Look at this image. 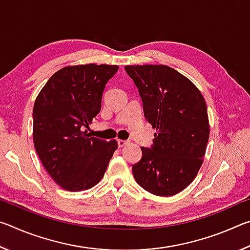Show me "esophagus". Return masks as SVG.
<instances>
[{"instance_id": "esophagus-1", "label": "esophagus", "mask_w": 250, "mask_h": 250, "mask_svg": "<svg viewBox=\"0 0 250 250\" xmlns=\"http://www.w3.org/2000/svg\"><path fill=\"white\" fill-rule=\"evenodd\" d=\"M126 145H128V141L120 140V139H119V140H118V146H119V147H124Z\"/></svg>"}]
</instances>
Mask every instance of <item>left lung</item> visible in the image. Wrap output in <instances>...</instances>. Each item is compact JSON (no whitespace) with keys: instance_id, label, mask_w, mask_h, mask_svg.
Here are the masks:
<instances>
[{"instance_id":"8db88e82","label":"left lung","mask_w":250,"mask_h":250,"mask_svg":"<svg viewBox=\"0 0 250 250\" xmlns=\"http://www.w3.org/2000/svg\"><path fill=\"white\" fill-rule=\"evenodd\" d=\"M143 103L145 117L156 129L153 145L141 147L132 166L137 183L151 194L172 196L197 175L209 137L204 97L191 80L166 65L125 66Z\"/></svg>"}]
</instances>
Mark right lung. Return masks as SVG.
<instances>
[{"label": "right lung", "mask_w": 250, "mask_h": 250, "mask_svg": "<svg viewBox=\"0 0 250 250\" xmlns=\"http://www.w3.org/2000/svg\"><path fill=\"white\" fill-rule=\"evenodd\" d=\"M117 65L67 66L48 79L33 109L34 146L52 179L66 191L91 188L104 175L116 140L87 132Z\"/></svg>", "instance_id": "add662e5"}]
</instances>
